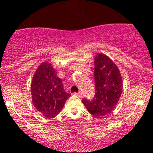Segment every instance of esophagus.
Instances as JSON below:
<instances>
[{
    "mask_svg": "<svg viewBox=\"0 0 153 153\" xmlns=\"http://www.w3.org/2000/svg\"><path fill=\"white\" fill-rule=\"evenodd\" d=\"M76 95L77 96V97H79V98H81V97H82V96H83V93H81V92H79V93H76Z\"/></svg>",
    "mask_w": 153,
    "mask_h": 153,
    "instance_id": "34e87169",
    "label": "esophagus"
}]
</instances>
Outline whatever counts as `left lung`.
<instances>
[{
  "label": "left lung",
  "instance_id": "obj_1",
  "mask_svg": "<svg viewBox=\"0 0 153 153\" xmlns=\"http://www.w3.org/2000/svg\"><path fill=\"white\" fill-rule=\"evenodd\" d=\"M96 95L92 101L83 100L90 114L104 117L116 108L123 88V77L117 65L107 55L99 53L95 60Z\"/></svg>",
  "mask_w": 153,
  "mask_h": 153
}]
</instances>
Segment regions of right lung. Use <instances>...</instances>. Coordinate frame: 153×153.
I'll return each mask as SVG.
<instances>
[{"instance_id":"1","label":"right lung","mask_w":153,"mask_h":153,"mask_svg":"<svg viewBox=\"0 0 153 153\" xmlns=\"http://www.w3.org/2000/svg\"><path fill=\"white\" fill-rule=\"evenodd\" d=\"M30 91L35 109L49 119L60 113L71 96L64 91L56 70L47 61L41 63L36 68L31 80Z\"/></svg>"}]
</instances>
